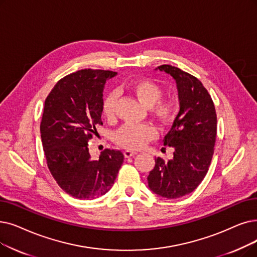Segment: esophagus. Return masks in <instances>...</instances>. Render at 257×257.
Instances as JSON below:
<instances>
[{
  "label": "esophagus",
  "instance_id": "34e87169",
  "mask_svg": "<svg viewBox=\"0 0 257 257\" xmlns=\"http://www.w3.org/2000/svg\"><path fill=\"white\" fill-rule=\"evenodd\" d=\"M137 154H138V152H136V151H130V150H126V151L124 152L125 158H131V156L137 155Z\"/></svg>",
  "mask_w": 257,
  "mask_h": 257
}]
</instances>
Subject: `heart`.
I'll return each mask as SVG.
<instances>
[{
  "label": "heart",
  "mask_w": 257,
  "mask_h": 257,
  "mask_svg": "<svg viewBox=\"0 0 257 257\" xmlns=\"http://www.w3.org/2000/svg\"><path fill=\"white\" fill-rule=\"evenodd\" d=\"M130 92L135 94L140 102L149 106L152 114L158 118L163 125L169 124L176 114V105L169 98H161L163 89L160 85L149 80H139L128 86ZM116 103V94L109 93L102 105L103 115L110 119L114 116ZM158 136V130L150 122L135 124L127 122L122 125L114 135V141L122 148L138 150L154 140Z\"/></svg>",
  "instance_id": "obj_1"
}]
</instances>
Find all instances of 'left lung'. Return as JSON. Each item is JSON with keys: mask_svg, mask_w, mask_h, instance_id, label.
<instances>
[{"mask_svg": "<svg viewBox=\"0 0 257 257\" xmlns=\"http://www.w3.org/2000/svg\"><path fill=\"white\" fill-rule=\"evenodd\" d=\"M158 69L175 80L180 112L164 139L165 146L174 149L173 158L169 161L156 158L147 180L155 194L178 198L193 192L209 170L217 118L213 101L195 76L171 65H162Z\"/></svg>", "mask_w": 257, "mask_h": 257, "instance_id": "obj_1", "label": "left lung"}]
</instances>
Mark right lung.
Returning a JSON list of instances; mask_svg holds the SVG:
<instances>
[{
	"label": "right lung",
	"instance_id": "right-lung-1",
	"mask_svg": "<svg viewBox=\"0 0 257 257\" xmlns=\"http://www.w3.org/2000/svg\"><path fill=\"white\" fill-rule=\"evenodd\" d=\"M114 75L109 70H79L61 79L45 99L40 130L48 169L75 198L93 199L107 193L124 162L119 150L105 149L93 160L88 149L96 126L103 125L105 83Z\"/></svg>",
	"mask_w": 257,
	"mask_h": 257
}]
</instances>
